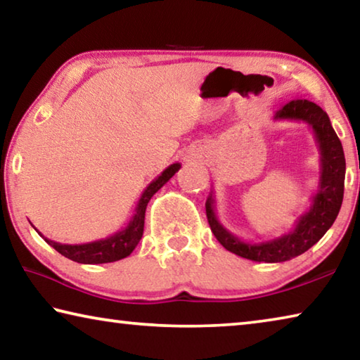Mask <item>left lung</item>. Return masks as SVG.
Returning a JSON list of instances; mask_svg holds the SVG:
<instances>
[{
    "label": "left lung",
    "instance_id": "obj_1",
    "mask_svg": "<svg viewBox=\"0 0 360 360\" xmlns=\"http://www.w3.org/2000/svg\"><path fill=\"white\" fill-rule=\"evenodd\" d=\"M275 120H297L311 127L319 148V182L309 210L297 219L289 233L262 243L241 240L221 224L216 214V197L211 191L206 200V217L217 241L240 257L276 264L297 257L314 246L337 219L345 192L346 162L341 141L326 111L308 100H292L273 115Z\"/></svg>",
    "mask_w": 360,
    "mask_h": 360
}]
</instances>
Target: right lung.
<instances>
[{
	"instance_id": "add662e5",
	"label": "right lung",
	"mask_w": 360,
	"mask_h": 360,
	"mask_svg": "<svg viewBox=\"0 0 360 360\" xmlns=\"http://www.w3.org/2000/svg\"><path fill=\"white\" fill-rule=\"evenodd\" d=\"M179 168L181 163H173V165L163 169V172L144 188V192L138 200L135 212H133L130 222L122 230L115 231L114 235L108 236V238L96 240L92 243H84V245H62V243L46 238V236L41 235L39 231L38 233L44 238L47 245H51L57 252L77 262V264H109V262L129 257L143 236L146 206H148L149 200L154 197L155 192L160 191V188L173 178L174 173L178 172Z\"/></svg>"
}]
</instances>
